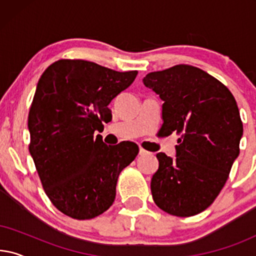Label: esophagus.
Instances as JSON below:
<instances>
[{
	"label": "esophagus",
	"instance_id": "obj_1",
	"mask_svg": "<svg viewBox=\"0 0 256 256\" xmlns=\"http://www.w3.org/2000/svg\"><path fill=\"white\" fill-rule=\"evenodd\" d=\"M149 152H146V149H143V148H140V155L141 156H146V155H149Z\"/></svg>",
	"mask_w": 256,
	"mask_h": 256
}]
</instances>
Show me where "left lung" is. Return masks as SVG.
<instances>
[{"label": "left lung", "mask_w": 256, "mask_h": 256, "mask_svg": "<svg viewBox=\"0 0 256 256\" xmlns=\"http://www.w3.org/2000/svg\"><path fill=\"white\" fill-rule=\"evenodd\" d=\"M143 84L164 101L160 134L180 136L176 158L156 155L154 202L169 214H198L218 197L239 156L244 127L236 101L218 79L191 65L150 72Z\"/></svg>", "instance_id": "1"}]
</instances>
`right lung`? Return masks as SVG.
<instances>
[{"mask_svg":"<svg viewBox=\"0 0 256 256\" xmlns=\"http://www.w3.org/2000/svg\"><path fill=\"white\" fill-rule=\"evenodd\" d=\"M138 71L118 72L82 59H60L38 80L28 128L29 152L52 204L73 219L113 204L118 174L138 154L134 142L107 146L94 132L112 118L108 104Z\"/></svg>","mask_w":256,"mask_h":256,"instance_id":"1","label":"right lung"}]
</instances>
